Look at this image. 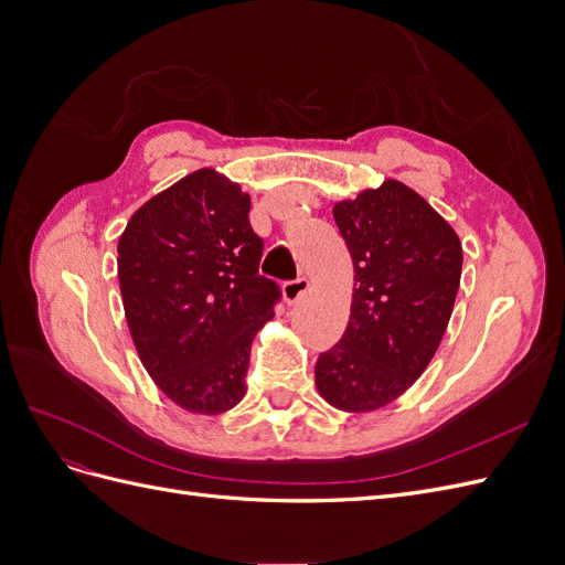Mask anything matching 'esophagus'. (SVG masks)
<instances>
[{
    "instance_id": "obj_1",
    "label": "esophagus",
    "mask_w": 565,
    "mask_h": 565,
    "mask_svg": "<svg viewBox=\"0 0 565 565\" xmlns=\"http://www.w3.org/2000/svg\"><path fill=\"white\" fill-rule=\"evenodd\" d=\"M306 292H309V280L306 278H297L282 285V297L287 303H297Z\"/></svg>"
}]
</instances>
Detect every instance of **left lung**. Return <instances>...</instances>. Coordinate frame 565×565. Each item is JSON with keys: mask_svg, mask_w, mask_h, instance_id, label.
I'll return each mask as SVG.
<instances>
[{"mask_svg": "<svg viewBox=\"0 0 565 565\" xmlns=\"http://www.w3.org/2000/svg\"><path fill=\"white\" fill-rule=\"evenodd\" d=\"M353 259L344 337L316 363L320 396L344 413L396 401L431 363L452 316L461 243L413 188L388 179L334 204Z\"/></svg>", "mask_w": 565, "mask_h": 565, "instance_id": "8db88e82", "label": "left lung"}]
</instances>
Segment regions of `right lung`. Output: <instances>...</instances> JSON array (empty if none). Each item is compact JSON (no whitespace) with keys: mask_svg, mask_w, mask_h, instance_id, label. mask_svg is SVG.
<instances>
[{"mask_svg":"<svg viewBox=\"0 0 565 565\" xmlns=\"http://www.w3.org/2000/svg\"><path fill=\"white\" fill-rule=\"evenodd\" d=\"M264 241L249 195L198 169L134 212L117 243V278L134 347L167 398L218 415L245 396L252 339L278 285L259 276Z\"/></svg>","mask_w":565,"mask_h":565,"instance_id":"obj_1","label":"right lung"}]
</instances>
